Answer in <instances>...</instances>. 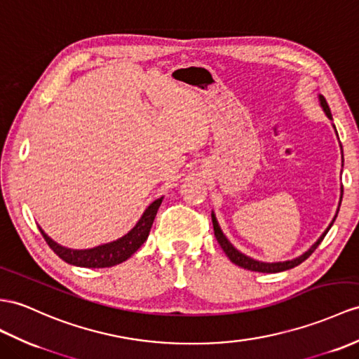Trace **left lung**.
Here are the masks:
<instances>
[{
  "label": "left lung",
  "instance_id": "1",
  "mask_svg": "<svg viewBox=\"0 0 359 359\" xmlns=\"http://www.w3.org/2000/svg\"><path fill=\"white\" fill-rule=\"evenodd\" d=\"M320 102H321V107H323V109H325V112H326V116L332 120V114H330V109H329V104H327V102H326V99L323 97V95H320ZM338 210H339V207H338ZM337 219V216L334 217V221ZM212 221H213V230H215V236H216V239H217V242H219V245H221V248L224 250V252L226 256H229V259L233 262V264H236L238 266H242L243 269H250V271H257V273H280V271H286V269H291V268H294V266H297V265H300L302 262H304L306 259H308L313 251L317 250V247L320 245L321 243V241L325 239V236L327 234V231L330 230V226H332V224H334V221H332V224L329 225V229L321 234V238L313 243V245L304 252V255H302L300 257H297V259H294V260H287V262H277V264H265V262H259V260H255V259H251V257H248V256H245V255H242V252H239L238 250H236L231 243L229 242V239L225 238L224 236V233L221 231V229H219V225H217V221H216V217H215V215H212Z\"/></svg>",
  "mask_w": 359,
  "mask_h": 359
}]
</instances>
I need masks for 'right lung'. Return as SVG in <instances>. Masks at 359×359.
<instances>
[{"mask_svg":"<svg viewBox=\"0 0 359 359\" xmlns=\"http://www.w3.org/2000/svg\"><path fill=\"white\" fill-rule=\"evenodd\" d=\"M161 203H163V198L154 201V203L146 208L142 219H140L134 229L130 230L126 236H123V238L116 242L107 243V245H100L91 250L64 248L57 245L55 241H51L41 229L39 231L43 236L46 242L48 243V247L53 250L60 259L65 260L67 264L76 265V266H85V268H109L129 259L146 242Z\"/></svg>","mask_w":359,"mask_h":359,"instance_id":"add662e5","label":"right lung"}]
</instances>
